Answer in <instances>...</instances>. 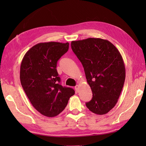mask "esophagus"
<instances>
[{
    "label": "esophagus",
    "instance_id": "esophagus-1",
    "mask_svg": "<svg viewBox=\"0 0 146 146\" xmlns=\"http://www.w3.org/2000/svg\"><path fill=\"white\" fill-rule=\"evenodd\" d=\"M78 88H79L78 85H76V86H75V89H76V91L77 92H78Z\"/></svg>",
    "mask_w": 146,
    "mask_h": 146
}]
</instances>
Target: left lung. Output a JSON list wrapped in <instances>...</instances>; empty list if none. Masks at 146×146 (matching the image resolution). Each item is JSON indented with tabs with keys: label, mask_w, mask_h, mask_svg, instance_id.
<instances>
[{
	"label": "left lung",
	"mask_w": 146,
	"mask_h": 146,
	"mask_svg": "<svg viewBox=\"0 0 146 146\" xmlns=\"http://www.w3.org/2000/svg\"><path fill=\"white\" fill-rule=\"evenodd\" d=\"M92 92L86 103L91 111L107 114L116 105L125 78V68L117 48L106 39L89 38L71 42Z\"/></svg>",
	"instance_id": "obj_1"
}]
</instances>
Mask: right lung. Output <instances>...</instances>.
<instances>
[{"label": "right lung", "instance_id": "1", "mask_svg": "<svg viewBox=\"0 0 146 146\" xmlns=\"http://www.w3.org/2000/svg\"><path fill=\"white\" fill-rule=\"evenodd\" d=\"M69 49V42H40L26 52L20 69L21 85L31 104L38 112L54 117L62 112L75 94L61 85L57 61Z\"/></svg>", "mask_w": 146, "mask_h": 146}]
</instances>
